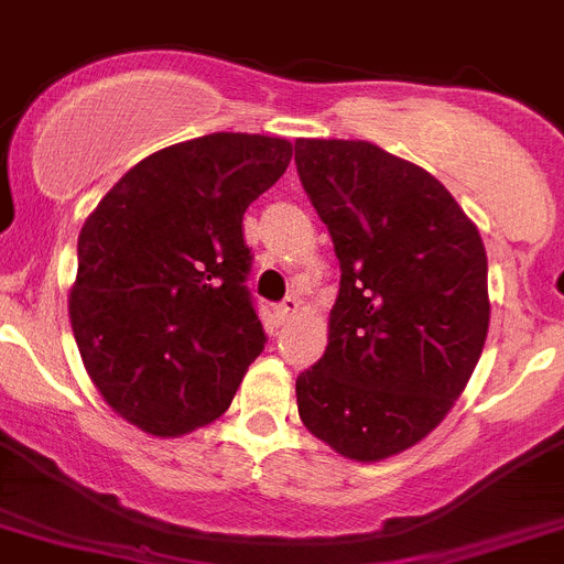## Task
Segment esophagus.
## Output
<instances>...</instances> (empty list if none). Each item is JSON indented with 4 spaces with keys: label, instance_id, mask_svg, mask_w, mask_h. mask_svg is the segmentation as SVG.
Instances as JSON below:
<instances>
[{
    "label": "esophagus",
    "instance_id": "obj_1",
    "mask_svg": "<svg viewBox=\"0 0 564 564\" xmlns=\"http://www.w3.org/2000/svg\"><path fill=\"white\" fill-rule=\"evenodd\" d=\"M297 312H301V301H297V297H286V301L278 306V319H281V323H289V319L297 317Z\"/></svg>",
    "mask_w": 564,
    "mask_h": 564
}]
</instances>
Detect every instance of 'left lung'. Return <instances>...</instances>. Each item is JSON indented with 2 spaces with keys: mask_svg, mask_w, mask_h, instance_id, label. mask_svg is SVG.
<instances>
[{
  "mask_svg": "<svg viewBox=\"0 0 564 564\" xmlns=\"http://www.w3.org/2000/svg\"><path fill=\"white\" fill-rule=\"evenodd\" d=\"M294 162L343 270L297 413L334 453L373 464L427 438L478 365L484 238L433 174L368 140L303 137Z\"/></svg>",
  "mask_w": 564,
  "mask_h": 564,
  "instance_id": "8db88e82",
  "label": "left lung"
}]
</instances>
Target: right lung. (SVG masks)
I'll use <instances>...</instances> for the list:
<instances>
[{
	"label": "right lung",
	"instance_id": "right-lung-1",
	"mask_svg": "<svg viewBox=\"0 0 564 564\" xmlns=\"http://www.w3.org/2000/svg\"><path fill=\"white\" fill-rule=\"evenodd\" d=\"M289 160L283 137L216 131L140 160L86 216L75 343L104 402L143 433L213 424L263 351L241 219Z\"/></svg>",
	"mask_w": 564,
	"mask_h": 564
}]
</instances>
